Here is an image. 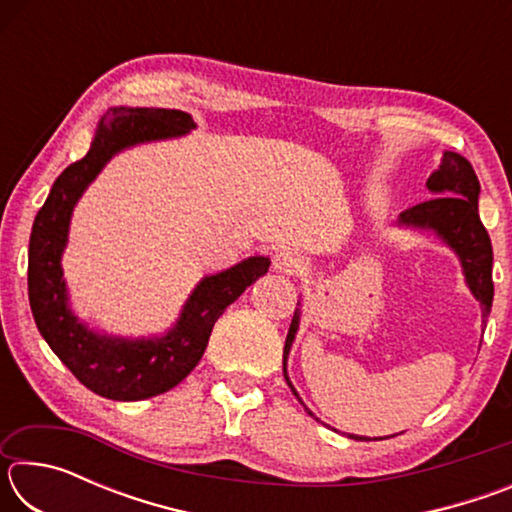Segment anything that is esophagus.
Segmentation results:
<instances>
[{
	"label": "esophagus",
	"instance_id": "1",
	"mask_svg": "<svg viewBox=\"0 0 512 512\" xmlns=\"http://www.w3.org/2000/svg\"><path fill=\"white\" fill-rule=\"evenodd\" d=\"M273 268L284 275H298L302 271H307V262H305V257L296 253V250L284 248L273 257Z\"/></svg>",
	"mask_w": 512,
	"mask_h": 512
}]
</instances>
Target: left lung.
I'll list each match as a JSON object with an SVG mask.
<instances>
[{"instance_id":"obj_1","label":"left lung","mask_w":512,"mask_h":512,"mask_svg":"<svg viewBox=\"0 0 512 512\" xmlns=\"http://www.w3.org/2000/svg\"><path fill=\"white\" fill-rule=\"evenodd\" d=\"M427 189L433 194V198L404 210L397 216L395 225H400V228L433 232L445 246L452 248L458 262H461L467 289H470L472 296L479 300L483 318H488L492 309V296H495V284H492V244L488 230L483 228L479 216V178H476L472 164L467 162L463 155L445 151L443 160H440V167L433 171L427 180ZM300 307L302 305L298 300V307L293 311V320L287 334V343H284L282 370L293 395H296L298 402L305 406V402L300 400L298 391L293 388L287 375L289 352L300 327ZM305 411L309 415H314L307 406ZM348 436L354 440H368L366 436H354V433H348Z\"/></svg>"}]
</instances>
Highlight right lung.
Segmentation results:
<instances>
[{
	"mask_svg": "<svg viewBox=\"0 0 512 512\" xmlns=\"http://www.w3.org/2000/svg\"><path fill=\"white\" fill-rule=\"evenodd\" d=\"M192 115L167 108H110L99 119L90 151L56 178L29 239V302L42 339L92 393L117 402L149 400L178 386L201 361L212 327L271 259L255 255L205 275L189 293L173 327L160 336H117L90 329L69 305L63 259L76 203L117 153L137 144L194 131Z\"/></svg>",
	"mask_w": 512,
	"mask_h": 512,
	"instance_id": "add662e5",
	"label": "right lung"
}]
</instances>
